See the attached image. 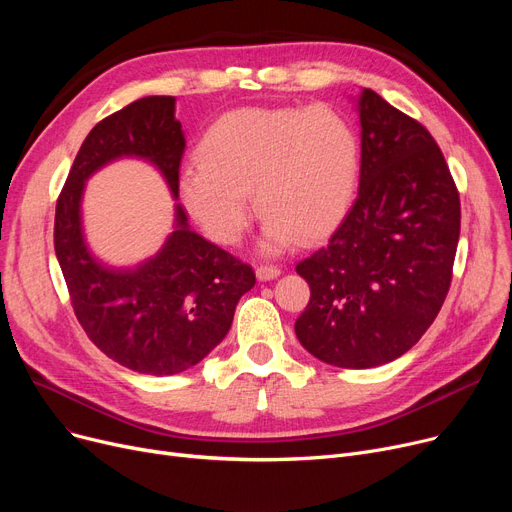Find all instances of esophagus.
<instances>
[{
  "mask_svg": "<svg viewBox=\"0 0 512 512\" xmlns=\"http://www.w3.org/2000/svg\"><path fill=\"white\" fill-rule=\"evenodd\" d=\"M280 276V267L278 265H257V278L261 280V282H265V280H274V278H278Z\"/></svg>",
  "mask_w": 512,
  "mask_h": 512,
  "instance_id": "obj_1",
  "label": "esophagus"
}]
</instances>
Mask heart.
Instances as JSON below:
<instances>
[{"label":"heart","instance_id":"1","mask_svg":"<svg viewBox=\"0 0 512 512\" xmlns=\"http://www.w3.org/2000/svg\"><path fill=\"white\" fill-rule=\"evenodd\" d=\"M197 161L182 174L180 195L201 230L236 245L251 220V195L265 218L263 249L278 253L342 222L357 191L359 141L328 105L238 107L207 126Z\"/></svg>","mask_w":512,"mask_h":512}]
</instances>
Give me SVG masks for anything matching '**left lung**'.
Returning a JSON list of instances; mask_svg holds the SVG:
<instances>
[{"instance_id":"obj_1","label":"left lung","mask_w":512,"mask_h":512,"mask_svg":"<svg viewBox=\"0 0 512 512\" xmlns=\"http://www.w3.org/2000/svg\"><path fill=\"white\" fill-rule=\"evenodd\" d=\"M359 195L328 245L297 263L311 288L294 332L328 365L405 355L434 324L461 234L459 188L429 130L378 93L359 99Z\"/></svg>"}]
</instances>
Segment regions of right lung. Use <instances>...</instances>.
I'll return each mask as SVG.
<instances>
[{
	"mask_svg": "<svg viewBox=\"0 0 512 512\" xmlns=\"http://www.w3.org/2000/svg\"><path fill=\"white\" fill-rule=\"evenodd\" d=\"M174 101L143 97L95 124L76 153L53 226L78 324L103 355L151 375L180 373L209 355L228 334L238 299L255 286L253 267L188 228L180 205L164 249L137 270H107L85 247L80 197L85 180L107 161H153L178 197L186 143Z\"/></svg>",
	"mask_w": 512,
	"mask_h": 512,
	"instance_id": "add662e5",
	"label": "right lung"
}]
</instances>
